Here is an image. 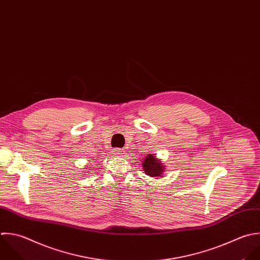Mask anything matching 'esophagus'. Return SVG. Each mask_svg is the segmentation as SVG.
I'll return each mask as SVG.
<instances>
[{
    "mask_svg": "<svg viewBox=\"0 0 260 260\" xmlns=\"http://www.w3.org/2000/svg\"><path fill=\"white\" fill-rule=\"evenodd\" d=\"M112 154L115 156V157H120L124 154V151L122 149H118V148H115L112 150Z\"/></svg>",
    "mask_w": 260,
    "mask_h": 260,
    "instance_id": "obj_1",
    "label": "esophagus"
}]
</instances>
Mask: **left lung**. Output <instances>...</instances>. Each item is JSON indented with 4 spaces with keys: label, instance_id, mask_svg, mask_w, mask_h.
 <instances>
[{
    "label": "left lung",
    "instance_id": "obj_1",
    "mask_svg": "<svg viewBox=\"0 0 260 260\" xmlns=\"http://www.w3.org/2000/svg\"><path fill=\"white\" fill-rule=\"evenodd\" d=\"M142 166L145 173L151 177H163V174L166 171L165 165L154 154L146 155L142 162Z\"/></svg>",
    "mask_w": 260,
    "mask_h": 260
}]
</instances>
